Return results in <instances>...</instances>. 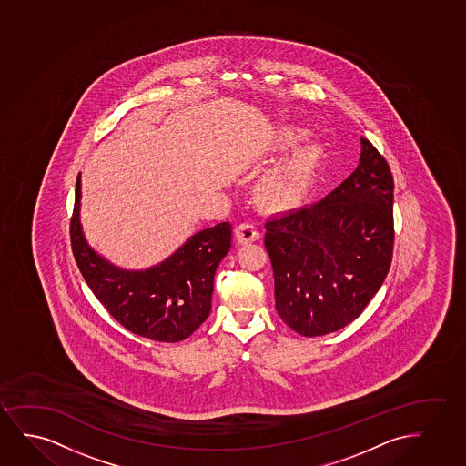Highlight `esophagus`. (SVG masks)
I'll use <instances>...</instances> for the list:
<instances>
[{
  "label": "esophagus",
  "instance_id": "esophagus-1",
  "mask_svg": "<svg viewBox=\"0 0 466 466\" xmlns=\"http://www.w3.org/2000/svg\"><path fill=\"white\" fill-rule=\"evenodd\" d=\"M237 240L240 243L256 242L260 236V230L254 223H242L236 230Z\"/></svg>",
  "mask_w": 466,
  "mask_h": 466
}]
</instances>
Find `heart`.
Listing matches in <instances>:
<instances>
[{"instance_id": "heart-1", "label": "heart", "mask_w": 466, "mask_h": 466, "mask_svg": "<svg viewBox=\"0 0 466 466\" xmlns=\"http://www.w3.org/2000/svg\"><path fill=\"white\" fill-rule=\"evenodd\" d=\"M307 136L303 127L286 125L273 137V150L284 151L296 147ZM324 151L316 142L299 147L279 167L267 172L260 180V193L279 208L294 207L307 196L315 182L316 172L322 163Z\"/></svg>"}]
</instances>
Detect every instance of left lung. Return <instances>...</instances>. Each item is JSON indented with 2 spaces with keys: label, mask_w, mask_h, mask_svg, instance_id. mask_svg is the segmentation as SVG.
Returning a JSON list of instances; mask_svg holds the SVG:
<instances>
[{
  "label": "left lung",
  "mask_w": 466,
  "mask_h": 466,
  "mask_svg": "<svg viewBox=\"0 0 466 466\" xmlns=\"http://www.w3.org/2000/svg\"><path fill=\"white\" fill-rule=\"evenodd\" d=\"M356 170L315 206L268 218L275 307L303 337L337 332L362 313L386 279L393 248V178L360 139Z\"/></svg>",
  "instance_id": "obj_1"
}]
</instances>
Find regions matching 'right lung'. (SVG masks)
<instances>
[{
    "label": "right lung",
    "mask_w": 466,
    "mask_h": 466,
    "mask_svg": "<svg viewBox=\"0 0 466 466\" xmlns=\"http://www.w3.org/2000/svg\"><path fill=\"white\" fill-rule=\"evenodd\" d=\"M80 174L71 218V247L80 273L97 300L129 332L177 343L210 315L213 277L230 249L232 226L219 223L189 237L176 253L147 270L110 264L85 240L80 224Z\"/></svg>",
    "instance_id": "right-lung-1"
}]
</instances>
